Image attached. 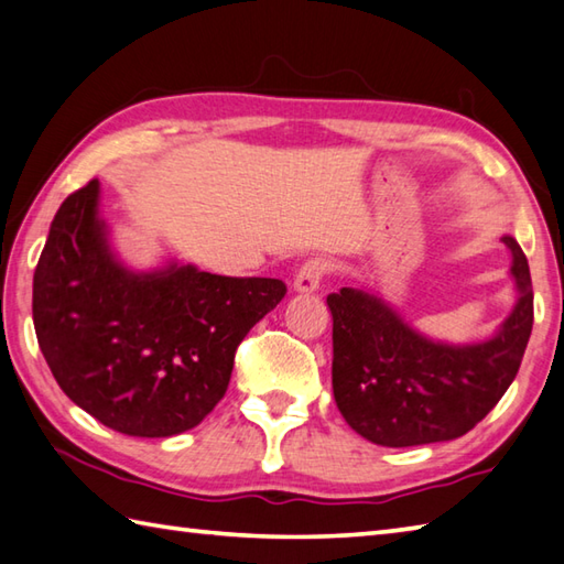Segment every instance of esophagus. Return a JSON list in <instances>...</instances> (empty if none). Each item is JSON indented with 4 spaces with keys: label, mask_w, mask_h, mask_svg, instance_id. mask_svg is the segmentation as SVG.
Returning <instances> with one entry per match:
<instances>
[{
    "label": "esophagus",
    "mask_w": 564,
    "mask_h": 564,
    "mask_svg": "<svg viewBox=\"0 0 564 564\" xmlns=\"http://www.w3.org/2000/svg\"><path fill=\"white\" fill-rule=\"evenodd\" d=\"M329 273V263L325 259H311L305 261L301 269H297L295 279H293V289L301 293H313L319 289L325 275Z\"/></svg>",
    "instance_id": "esophagus-1"
}]
</instances>
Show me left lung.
Listing matches in <instances>:
<instances>
[{
  "label": "left lung",
  "mask_w": 564,
  "mask_h": 564,
  "mask_svg": "<svg viewBox=\"0 0 564 564\" xmlns=\"http://www.w3.org/2000/svg\"><path fill=\"white\" fill-rule=\"evenodd\" d=\"M513 253L518 303L501 333L471 347H449L413 333L377 295L341 289L333 313V391L339 413L361 437L383 447L455 440L487 417L513 383L533 329V283L523 249Z\"/></svg>",
  "instance_id": "left-lung-1"
}]
</instances>
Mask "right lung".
<instances>
[{
  "label": "right lung",
  "mask_w": 564,
  "mask_h": 564,
  "mask_svg": "<svg viewBox=\"0 0 564 564\" xmlns=\"http://www.w3.org/2000/svg\"><path fill=\"white\" fill-rule=\"evenodd\" d=\"M99 183L65 197L33 273V327L63 393L117 433L171 437L223 399L241 339L279 279L171 267L129 273L97 219Z\"/></svg>",
  "instance_id": "obj_1"
}]
</instances>
